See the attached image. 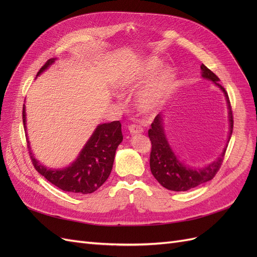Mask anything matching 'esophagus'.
<instances>
[{
	"mask_svg": "<svg viewBox=\"0 0 257 257\" xmlns=\"http://www.w3.org/2000/svg\"><path fill=\"white\" fill-rule=\"evenodd\" d=\"M128 130L131 133H133V134L143 133L144 132V128L141 125H137V124H131V125L128 126Z\"/></svg>",
	"mask_w": 257,
	"mask_h": 257,
	"instance_id": "34e87169",
	"label": "esophagus"
}]
</instances>
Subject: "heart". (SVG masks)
Masks as SVG:
<instances>
[{"mask_svg":"<svg viewBox=\"0 0 257 257\" xmlns=\"http://www.w3.org/2000/svg\"><path fill=\"white\" fill-rule=\"evenodd\" d=\"M160 65L161 62L159 60L153 59L148 61L141 69V72L124 79L121 83V87L124 90L136 89L157 72ZM174 82L175 75L170 69H163V71L155 74L150 81L138 92L136 96L137 107L144 112L157 110L172 91Z\"/></svg>","mask_w":257,"mask_h":257,"instance_id":"1","label":"heart"}]
</instances>
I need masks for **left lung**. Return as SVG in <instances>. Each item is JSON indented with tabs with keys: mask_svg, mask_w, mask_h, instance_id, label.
Instances as JSON below:
<instances>
[{
	"mask_svg": "<svg viewBox=\"0 0 257 257\" xmlns=\"http://www.w3.org/2000/svg\"><path fill=\"white\" fill-rule=\"evenodd\" d=\"M200 68L203 71L204 78L212 80L225 93V96H226L229 108L230 122L228 136L229 142L230 135L232 133V126H234V118H232V111L228 94L226 90L219 83V77L213 72L210 71L204 64H201ZM162 120L163 119L161 114H158L151 124V128L148 131V136L150 138L152 146L150 152V169L152 175L159 181V183L167 190L180 192L191 190L201 183H205L213 179L216 173L220 170L225 157V152H226V148L224 149L221 157L207 167L200 169H192L185 167V165H183L181 162L178 161L175 153L170 149L169 144L164 134Z\"/></svg>",
	"mask_w": 257,
	"mask_h": 257,
	"instance_id": "1",
	"label": "left lung"
}]
</instances>
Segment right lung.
Masks as SVG:
<instances>
[{"mask_svg":"<svg viewBox=\"0 0 257 257\" xmlns=\"http://www.w3.org/2000/svg\"><path fill=\"white\" fill-rule=\"evenodd\" d=\"M56 59H50L41 67L37 75L42 74ZM22 121L26 130V110L23 105ZM123 139L120 121L98 125L82 149L79 157L71 166L63 169H50L38 164L30 153L34 168L57 188L74 194L95 192L109 177L116 148ZM30 149V146L28 145Z\"/></svg>","mask_w":257,"mask_h":257,"instance_id":"obj_1","label":"right lung"}]
</instances>
